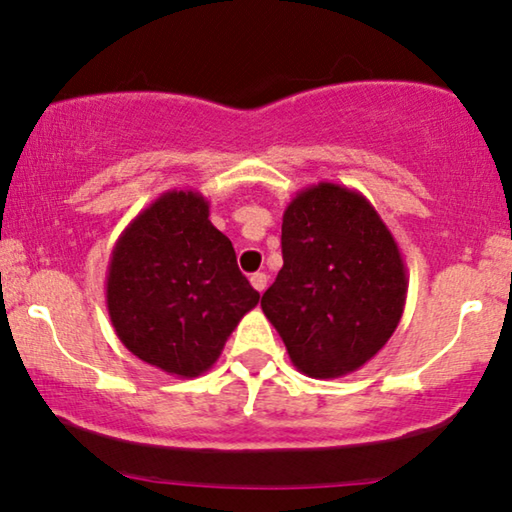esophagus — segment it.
Wrapping results in <instances>:
<instances>
[{
	"label": "esophagus",
	"mask_w": 512,
	"mask_h": 512,
	"mask_svg": "<svg viewBox=\"0 0 512 512\" xmlns=\"http://www.w3.org/2000/svg\"><path fill=\"white\" fill-rule=\"evenodd\" d=\"M249 282H251V286H254L258 293H263L265 289H268V275H265V272H254Z\"/></svg>",
	"instance_id": "esophagus-1"
}]
</instances>
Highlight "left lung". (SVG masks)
Wrapping results in <instances>:
<instances>
[{
  "instance_id": "1",
  "label": "left lung",
  "mask_w": 512,
  "mask_h": 512,
  "mask_svg": "<svg viewBox=\"0 0 512 512\" xmlns=\"http://www.w3.org/2000/svg\"><path fill=\"white\" fill-rule=\"evenodd\" d=\"M282 256L261 307L300 373L342 377L387 345L408 275L394 235L359 191L321 181L296 193L282 219Z\"/></svg>"
}]
</instances>
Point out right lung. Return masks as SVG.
I'll return each mask as SVG.
<instances>
[{"label": "right lung", "mask_w": 512, "mask_h": 512, "mask_svg": "<svg viewBox=\"0 0 512 512\" xmlns=\"http://www.w3.org/2000/svg\"><path fill=\"white\" fill-rule=\"evenodd\" d=\"M233 242L209 221L195 191H167L118 237L107 270V310L137 359L177 377H198L254 310Z\"/></svg>", "instance_id": "add662e5"}]
</instances>
